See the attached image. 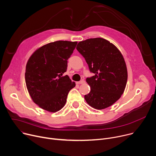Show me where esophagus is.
<instances>
[{
	"instance_id": "obj_1",
	"label": "esophagus",
	"mask_w": 156,
	"mask_h": 156,
	"mask_svg": "<svg viewBox=\"0 0 156 156\" xmlns=\"http://www.w3.org/2000/svg\"><path fill=\"white\" fill-rule=\"evenodd\" d=\"M85 82V80H80V81H79V82H77V83H78V84H83V83H84Z\"/></svg>"
}]
</instances>
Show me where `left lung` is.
I'll use <instances>...</instances> for the list:
<instances>
[{
	"label": "left lung",
	"mask_w": 156,
	"mask_h": 156,
	"mask_svg": "<svg viewBox=\"0 0 156 156\" xmlns=\"http://www.w3.org/2000/svg\"><path fill=\"white\" fill-rule=\"evenodd\" d=\"M76 49L95 74L86 82L90 92L84 98L92 108L102 110L115 103L123 94L128 79L124 58L109 41L101 38L80 41Z\"/></svg>",
	"instance_id": "obj_1"
}]
</instances>
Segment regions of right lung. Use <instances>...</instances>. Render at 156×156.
<instances>
[{
	"label": "right lung",
	"mask_w": 156,
	"mask_h": 156,
	"mask_svg": "<svg viewBox=\"0 0 156 156\" xmlns=\"http://www.w3.org/2000/svg\"><path fill=\"white\" fill-rule=\"evenodd\" d=\"M77 42L56 41L37 49L26 65L25 82L34 103L55 113L65 105L69 92L76 86L66 72L67 59Z\"/></svg>",
	"instance_id": "right-lung-1"
}]
</instances>
